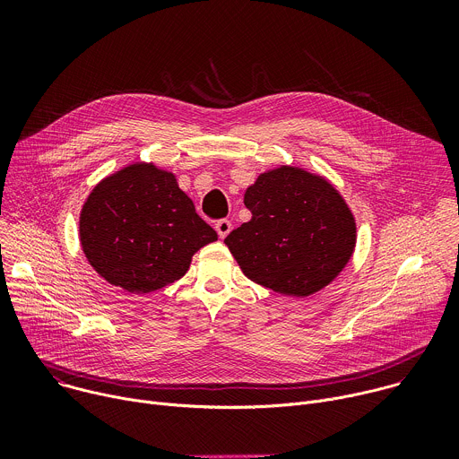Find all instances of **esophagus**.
<instances>
[{"label": "esophagus", "instance_id": "34e87169", "mask_svg": "<svg viewBox=\"0 0 459 459\" xmlns=\"http://www.w3.org/2000/svg\"><path fill=\"white\" fill-rule=\"evenodd\" d=\"M230 230H232V223H230L229 220H220V221L216 223V232H218L220 238H227Z\"/></svg>", "mask_w": 459, "mask_h": 459}]
</instances>
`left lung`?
<instances>
[{
  "mask_svg": "<svg viewBox=\"0 0 459 459\" xmlns=\"http://www.w3.org/2000/svg\"><path fill=\"white\" fill-rule=\"evenodd\" d=\"M243 202L252 218L225 245L248 280L305 298L334 281L349 264L356 221L325 178L283 165L259 174Z\"/></svg>",
  "mask_w": 459,
  "mask_h": 459,
  "instance_id": "8db88e82",
  "label": "left lung"
}]
</instances>
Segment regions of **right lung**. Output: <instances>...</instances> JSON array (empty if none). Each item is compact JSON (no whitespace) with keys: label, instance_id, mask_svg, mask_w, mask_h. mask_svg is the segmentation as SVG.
<instances>
[{"label":"right lung","instance_id":"obj_1","mask_svg":"<svg viewBox=\"0 0 459 459\" xmlns=\"http://www.w3.org/2000/svg\"><path fill=\"white\" fill-rule=\"evenodd\" d=\"M218 239L172 172L133 163L101 179L82 209L80 241L110 285L147 294L174 283L192 255Z\"/></svg>","mask_w":459,"mask_h":459}]
</instances>
